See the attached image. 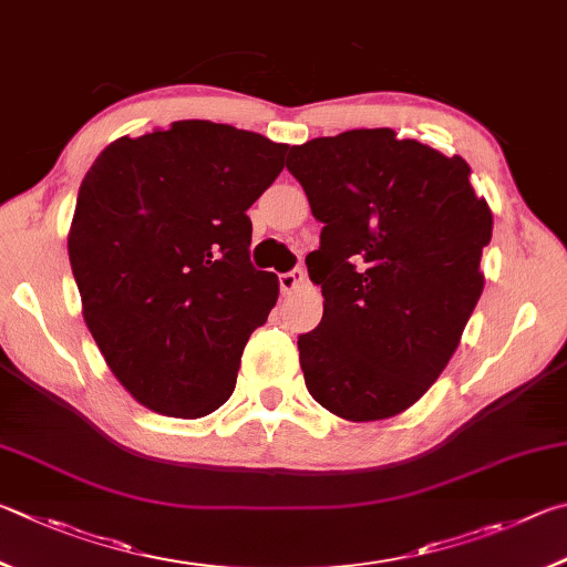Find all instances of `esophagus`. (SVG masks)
Returning a JSON list of instances; mask_svg holds the SVG:
<instances>
[{"mask_svg": "<svg viewBox=\"0 0 567 567\" xmlns=\"http://www.w3.org/2000/svg\"><path fill=\"white\" fill-rule=\"evenodd\" d=\"M278 284H281L284 293H293L306 286V271L303 268H293V271H286L278 276Z\"/></svg>", "mask_w": 567, "mask_h": 567, "instance_id": "esophagus-1", "label": "esophagus"}]
</instances>
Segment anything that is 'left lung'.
Listing matches in <instances>:
<instances>
[{
  "mask_svg": "<svg viewBox=\"0 0 567 567\" xmlns=\"http://www.w3.org/2000/svg\"><path fill=\"white\" fill-rule=\"evenodd\" d=\"M286 168L323 224L306 256L323 319L299 336L306 389L339 419L403 413L439 381L483 293L493 214L471 166L393 128L291 146Z\"/></svg>",
  "mask_w": 567,
  "mask_h": 567,
  "instance_id": "8db88e82",
  "label": "left lung"
}]
</instances>
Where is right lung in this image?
Returning a JSON list of instances; mask_svg holds the SVG:
<instances>
[{
    "mask_svg": "<svg viewBox=\"0 0 567 567\" xmlns=\"http://www.w3.org/2000/svg\"><path fill=\"white\" fill-rule=\"evenodd\" d=\"M289 144L186 118L109 144L79 186L69 264L86 329L148 411L202 419L231 399L244 346L278 299L248 258L258 196Z\"/></svg>",
    "mask_w": 567,
    "mask_h": 567,
    "instance_id": "right-lung-1",
    "label": "right lung"
}]
</instances>
